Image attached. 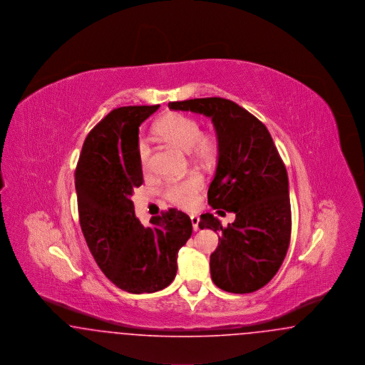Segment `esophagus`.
Returning <instances> with one entry per match:
<instances>
[{"label":"esophagus","instance_id":"obj_1","mask_svg":"<svg viewBox=\"0 0 365 365\" xmlns=\"http://www.w3.org/2000/svg\"><path fill=\"white\" fill-rule=\"evenodd\" d=\"M190 219L191 225H192V230H194V231H197V230H198V223H200V217L192 215V216H190Z\"/></svg>","mask_w":365,"mask_h":365}]
</instances>
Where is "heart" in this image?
<instances>
[{
	"instance_id": "1",
	"label": "heart",
	"mask_w": 365,
	"mask_h": 365,
	"mask_svg": "<svg viewBox=\"0 0 365 365\" xmlns=\"http://www.w3.org/2000/svg\"><path fill=\"white\" fill-rule=\"evenodd\" d=\"M157 137L187 152L192 161L207 165L217 155V139L212 133L201 131V124L189 115L170 112L160 118L155 124ZM138 160L140 170L149 173L152 167V148L146 139L138 143ZM202 178L191 174L178 182L168 183L164 197L176 207L190 209L197 202V195L202 189Z\"/></svg>"
}]
</instances>
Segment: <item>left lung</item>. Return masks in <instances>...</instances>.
Wrapping results in <instances>:
<instances>
[{
	"label": "left lung",
	"instance_id": "8db88e82",
	"mask_svg": "<svg viewBox=\"0 0 365 365\" xmlns=\"http://www.w3.org/2000/svg\"><path fill=\"white\" fill-rule=\"evenodd\" d=\"M168 106L212 119L219 157L208 204L234 212L235 220L225 228L204 213L198 226L220 234L210 255L213 283L228 293H253L277 275L290 243L289 179L278 149L267 127L234 101L209 97Z\"/></svg>",
	"mask_w": 365,
	"mask_h": 365
}]
</instances>
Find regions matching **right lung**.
Here are the masks:
<instances>
[{
    "label": "right lung",
    "instance_id": "obj_1",
    "mask_svg": "<svg viewBox=\"0 0 365 365\" xmlns=\"http://www.w3.org/2000/svg\"><path fill=\"white\" fill-rule=\"evenodd\" d=\"M160 105L122 106L87 135L76 170L79 223L105 277L133 294L155 293L176 275L179 249L190 238V217L171 208L143 226L131 195L143 183L139 125Z\"/></svg>",
    "mask_w": 365,
    "mask_h": 365
}]
</instances>
